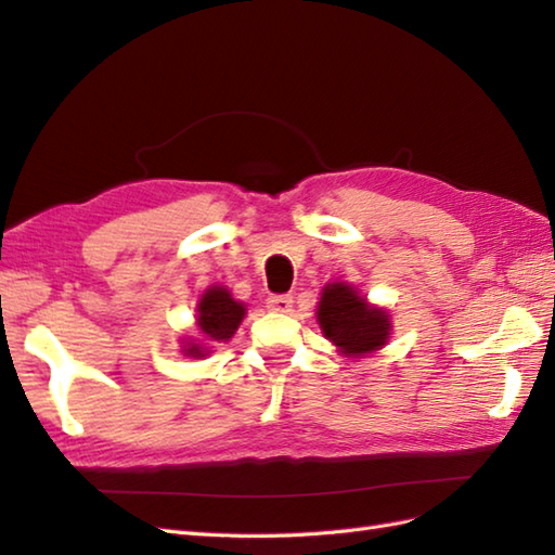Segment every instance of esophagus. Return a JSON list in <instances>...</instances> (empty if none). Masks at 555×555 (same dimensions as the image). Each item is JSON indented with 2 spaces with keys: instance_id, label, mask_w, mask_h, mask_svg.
Here are the masks:
<instances>
[{
  "instance_id": "obj_1",
  "label": "esophagus",
  "mask_w": 555,
  "mask_h": 555,
  "mask_svg": "<svg viewBox=\"0 0 555 555\" xmlns=\"http://www.w3.org/2000/svg\"><path fill=\"white\" fill-rule=\"evenodd\" d=\"M267 308L271 312H291L293 310V298L291 296H271L267 300Z\"/></svg>"
}]
</instances>
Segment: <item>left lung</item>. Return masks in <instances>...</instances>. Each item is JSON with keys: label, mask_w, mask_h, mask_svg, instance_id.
<instances>
[{"label": "left lung", "mask_w": 555, "mask_h": 555, "mask_svg": "<svg viewBox=\"0 0 555 555\" xmlns=\"http://www.w3.org/2000/svg\"><path fill=\"white\" fill-rule=\"evenodd\" d=\"M317 324L338 356L356 360L382 350L393 332L388 310L372 305L348 281H332L322 288Z\"/></svg>", "instance_id": "1"}]
</instances>
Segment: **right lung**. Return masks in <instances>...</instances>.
Masks as SVG:
<instances>
[{"label":"right lung","instance_id":"obj_1","mask_svg":"<svg viewBox=\"0 0 555 555\" xmlns=\"http://www.w3.org/2000/svg\"><path fill=\"white\" fill-rule=\"evenodd\" d=\"M245 302L235 300L231 291L221 284L205 288L197 300L195 326L197 338H181V352L185 358H205L217 344H227L238 332L245 320Z\"/></svg>","mask_w":555,"mask_h":555}]
</instances>
